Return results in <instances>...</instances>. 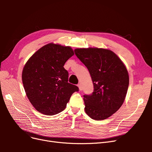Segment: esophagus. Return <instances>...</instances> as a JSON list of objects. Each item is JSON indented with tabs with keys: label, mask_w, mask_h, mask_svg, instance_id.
Segmentation results:
<instances>
[{
	"label": "esophagus",
	"mask_w": 152,
	"mask_h": 152,
	"mask_svg": "<svg viewBox=\"0 0 152 152\" xmlns=\"http://www.w3.org/2000/svg\"><path fill=\"white\" fill-rule=\"evenodd\" d=\"M77 86H78V87H79V90L80 91H82V86H81V84H79L77 85Z\"/></svg>",
	"instance_id": "1"
}]
</instances>
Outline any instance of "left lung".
Returning a JSON list of instances; mask_svg holds the SVG:
<instances>
[{
    "label": "left lung",
    "instance_id": "left-lung-1",
    "mask_svg": "<svg viewBox=\"0 0 152 152\" xmlns=\"http://www.w3.org/2000/svg\"><path fill=\"white\" fill-rule=\"evenodd\" d=\"M74 51L88 69L94 86L93 93L84 95L85 112L94 120H104L124 102L129 82L127 68L109 49L78 48Z\"/></svg>",
    "mask_w": 152,
    "mask_h": 152
}]
</instances>
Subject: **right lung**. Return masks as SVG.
Returning a JSON list of instances; mask_svg holds the SVG:
<instances>
[{
	"label": "right lung",
	"instance_id": "right-lung-1",
	"mask_svg": "<svg viewBox=\"0 0 152 152\" xmlns=\"http://www.w3.org/2000/svg\"><path fill=\"white\" fill-rule=\"evenodd\" d=\"M74 54L69 46L50 43L32 55L23 69L22 82L26 94L40 113L54 115L65 109L78 87L68 82L63 67Z\"/></svg>",
	"mask_w": 152,
	"mask_h": 152
}]
</instances>
